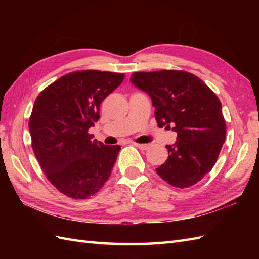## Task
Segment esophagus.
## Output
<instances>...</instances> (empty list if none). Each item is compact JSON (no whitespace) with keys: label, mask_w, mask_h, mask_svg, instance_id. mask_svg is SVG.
<instances>
[{"label":"esophagus","mask_w":259,"mask_h":259,"mask_svg":"<svg viewBox=\"0 0 259 259\" xmlns=\"http://www.w3.org/2000/svg\"><path fill=\"white\" fill-rule=\"evenodd\" d=\"M135 146L138 147L141 150H147L148 148H149V145H147V144H135Z\"/></svg>","instance_id":"obj_1"}]
</instances>
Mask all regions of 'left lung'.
Wrapping results in <instances>:
<instances>
[{"label":"left lung","mask_w":259,"mask_h":259,"mask_svg":"<svg viewBox=\"0 0 259 259\" xmlns=\"http://www.w3.org/2000/svg\"><path fill=\"white\" fill-rule=\"evenodd\" d=\"M130 81L150 96L159 128L177 133L175 145L166 146L168 159L157 174L178 188L197 184L214 166L226 138L218 97L186 71L135 72Z\"/></svg>","instance_id":"8db88e82"}]
</instances>
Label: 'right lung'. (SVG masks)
I'll list each match as a JSON object with an SVG mask.
<instances>
[{
	"mask_svg": "<svg viewBox=\"0 0 259 259\" xmlns=\"http://www.w3.org/2000/svg\"><path fill=\"white\" fill-rule=\"evenodd\" d=\"M123 73L75 71L37 96L29 120L32 148L48 180L73 199H87L111 175L121 150L93 139L104 98L122 83Z\"/></svg>",
	"mask_w": 259,
	"mask_h": 259,
	"instance_id": "1",
	"label": "right lung"
}]
</instances>
